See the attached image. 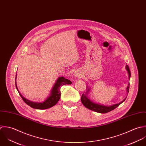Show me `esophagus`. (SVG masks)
Masks as SVG:
<instances>
[{"instance_id":"obj_1","label":"esophagus","mask_w":146,"mask_h":146,"mask_svg":"<svg viewBox=\"0 0 146 146\" xmlns=\"http://www.w3.org/2000/svg\"><path fill=\"white\" fill-rule=\"evenodd\" d=\"M74 76L75 77H81V74H80V73L79 72L76 71V72L74 73Z\"/></svg>"}]
</instances>
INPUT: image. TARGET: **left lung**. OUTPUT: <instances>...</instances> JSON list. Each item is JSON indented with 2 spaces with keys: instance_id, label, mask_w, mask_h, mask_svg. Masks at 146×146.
Masks as SVG:
<instances>
[{
  "instance_id": "obj_1",
  "label": "left lung",
  "mask_w": 146,
  "mask_h": 146,
  "mask_svg": "<svg viewBox=\"0 0 146 146\" xmlns=\"http://www.w3.org/2000/svg\"><path fill=\"white\" fill-rule=\"evenodd\" d=\"M125 68L126 69V70L128 72V75H129V78L130 80V76H131V73H130V71L129 69V68L128 66L127 65H126ZM129 83L128 84V86L126 88V91L127 92L128 94L129 92ZM87 88V91L85 93H84L81 96V102L82 103V104H84V106L86 107L88 109L92 110L93 111H95L96 112H98V113H106L107 112H109L113 110H115V108H116L117 107L119 106L121 103H122L126 99V97L121 102H120L118 103H117L115 104H113L112 106H104L103 104H99V103H96L95 102H94L93 101H92L90 99V98L88 97V94L90 92V91L91 90V88H89L88 86H86Z\"/></svg>"
}]
</instances>
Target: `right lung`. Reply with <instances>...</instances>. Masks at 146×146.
<instances>
[{
	"label": "right lung",
	"mask_w": 146,
	"mask_h": 146,
	"mask_svg": "<svg viewBox=\"0 0 146 146\" xmlns=\"http://www.w3.org/2000/svg\"><path fill=\"white\" fill-rule=\"evenodd\" d=\"M16 78H17V73L16 75V88L17 90L18 91L20 96L21 97V98L26 104H27L31 108H33L34 109H37V110H46L54 106L55 104H56V103L58 102L60 98V96H61L60 87L64 85L72 84V82L70 80L66 79L63 77H59L56 80V82L55 83V85H54L53 88L51 91L50 95L47 97V98L43 102H35L30 101L29 100L26 99L19 92V90L17 88V84H16Z\"/></svg>",
	"instance_id": "obj_1"
}]
</instances>
